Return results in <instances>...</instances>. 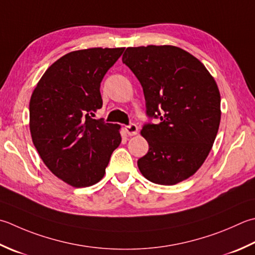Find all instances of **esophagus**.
<instances>
[{"mask_svg": "<svg viewBox=\"0 0 255 255\" xmlns=\"http://www.w3.org/2000/svg\"><path fill=\"white\" fill-rule=\"evenodd\" d=\"M125 130H126V132L129 134V136H134V134L138 133V127H137V125L130 124V125H128V126L125 127Z\"/></svg>", "mask_w": 255, "mask_h": 255, "instance_id": "obj_1", "label": "esophagus"}]
</instances>
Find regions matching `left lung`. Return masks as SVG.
I'll return each mask as SVG.
<instances>
[{"label": "left lung", "mask_w": 255, "mask_h": 255, "mask_svg": "<svg viewBox=\"0 0 255 255\" xmlns=\"http://www.w3.org/2000/svg\"><path fill=\"white\" fill-rule=\"evenodd\" d=\"M123 63L141 84L149 150L138 168L149 181L172 186L196 173L210 152L221 119L220 92L206 66L171 45L128 47Z\"/></svg>", "instance_id": "1"}]
</instances>
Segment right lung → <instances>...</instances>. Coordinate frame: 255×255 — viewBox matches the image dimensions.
Listing matches in <instances>:
<instances>
[{
    "label": "right lung",
    "mask_w": 255,
    "mask_h": 255,
    "mask_svg": "<svg viewBox=\"0 0 255 255\" xmlns=\"http://www.w3.org/2000/svg\"><path fill=\"white\" fill-rule=\"evenodd\" d=\"M87 48L52 64L29 102V130L43 162L75 188L97 183L122 142L119 125L94 119L103 106L101 83L124 52Z\"/></svg>",
    "instance_id": "1"
}]
</instances>
